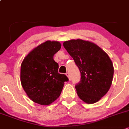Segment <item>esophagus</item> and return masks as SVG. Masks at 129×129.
<instances>
[{
    "label": "esophagus",
    "instance_id": "obj_1",
    "mask_svg": "<svg viewBox=\"0 0 129 129\" xmlns=\"http://www.w3.org/2000/svg\"><path fill=\"white\" fill-rule=\"evenodd\" d=\"M66 75L68 77V79H70V73L69 72H67L66 73Z\"/></svg>",
    "mask_w": 129,
    "mask_h": 129
}]
</instances>
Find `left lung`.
Returning a JSON list of instances; mask_svg holds the SVG:
<instances>
[{
  "label": "left lung",
  "instance_id": "1",
  "mask_svg": "<svg viewBox=\"0 0 129 129\" xmlns=\"http://www.w3.org/2000/svg\"><path fill=\"white\" fill-rule=\"evenodd\" d=\"M81 72V81L75 85L78 96L87 104H94L109 91L114 68L109 55L96 44L88 41L71 40L63 43Z\"/></svg>",
  "mask_w": 129,
  "mask_h": 129
}]
</instances>
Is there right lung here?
<instances>
[{"mask_svg": "<svg viewBox=\"0 0 129 129\" xmlns=\"http://www.w3.org/2000/svg\"><path fill=\"white\" fill-rule=\"evenodd\" d=\"M59 41H47L35 48L21 64L20 81L23 89L35 103L47 106L61 94L68 79L58 73L54 55L60 50Z\"/></svg>", "mask_w": 129, "mask_h": 129, "instance_id": "1", "label": "right lung"}]
</instances>
